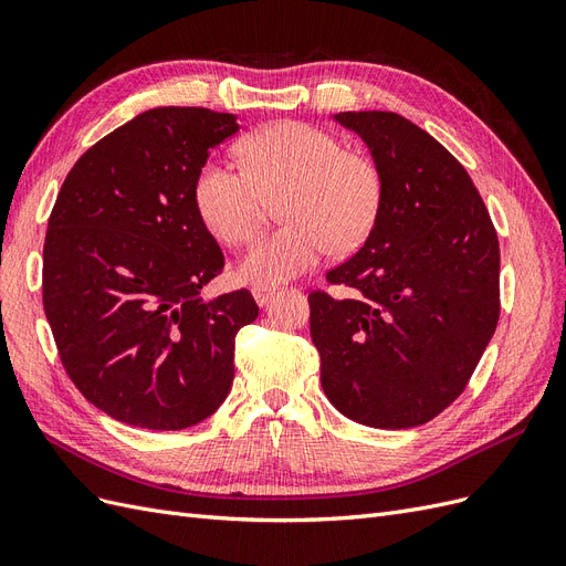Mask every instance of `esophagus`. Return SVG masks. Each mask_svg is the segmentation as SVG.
I'll return each mask as SVG.
<instances>
[{
  "label": "esophagus",
  "instance_id": "34e87169",
  "mask_svg": "<svg viewBox=\"0 0 566 566\" xmlns=\"http://www.w3.org/2000/svg\"><path fill=\"white\" fill-rule=\"evenodd\" d=\"M273 295H276V290H271V287H252V297H254V302L260 304V306L269 304V300Z\"/></svg>",
  "mask_w": 566,
  "mask_h": 566
}]
</instances>
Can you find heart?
I'll return each mask as SVG.
<instances>
[{"label":"heart","instance_id":"obj_1","mask_svg":"<svg viewBox=\"0 0 566 566\" xmlns=\"http://www.w3.org/2000/svg\"><path fill=\"white\" fill-rule=\"evenodd\" d=\"M243 165L208 160L193 181V200L217 241L241 245L256 233L269 196L287 191L290 224L264 233L243 256L245 283L279 285L314 269L331 250L349 252L370 235L385 200L380 167L352 153L335 134L283 119L241 142Z\"/></svg>","mask_w":566,"mask_h":566}]
</instances>
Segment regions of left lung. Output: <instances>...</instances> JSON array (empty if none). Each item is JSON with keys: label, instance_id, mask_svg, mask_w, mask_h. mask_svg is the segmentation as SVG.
Listing matches in <instances>:
<instances>
[{"label": "left lung", "instance_id": "left-lung-1", "mask_svg": "<svg viewBox=\"0 0 566 566\" xmlns=\"http://www.w3.org/2000/svg\"><path fill=\"white\" fill-rule=\"evenodd\" d=\"M385 181L378 221L310 295L321 385L342 416L408 430L451 406L501 314V248L486 205L451 153L389 111L337 113Z\"/></svg>", "mask_w": 566, "mask_h": 566}]
</instances>
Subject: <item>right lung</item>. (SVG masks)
Returning a JSON list of instances; mask_svg holds the SVG:
<instances>
[{
  "instance_id": "1",
  "label": "right lung",
  "mask_w": 566,
  "mask_h": 566,
  "mask_svg": "<svg viewBox=\"0 0 566 566\" xmlns=\"http://www.w3.org/2000/svg\"><path fill=\"white\" fill-rule=\"evenodd\" d=\"M235 115L153 108L96 142L67 172L44 238L42 302L61 364L106 416L186 430L224 403L248 290L205 300L224 269L193 200Z\"/></svg>"
}]
</instances>
